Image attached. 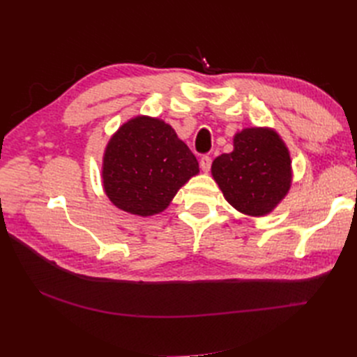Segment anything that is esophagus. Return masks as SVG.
Segmentation results:
<instances>
[{
	"label": "esophagus",
	"mask_w": 357,
	"mask_h": 357,
	"mask_svg": "<svg viewBox=\"0 0 357 357\" xmlns=\"http://www.w3.org/2000/svg\"><path fill=\"white\" fill-rule=\"evenodd\" d=\"M199 165H201V168H202L204 172H208L210 168H211V156L204 155V156L201 158V160H199Z\"/></svg>",
	"instance_id": "34e87169"
}]
</instances>
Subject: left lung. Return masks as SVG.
I'll use <instances>...</instances> for the list:
<instances>
[{
  "label": "left lung",
  "instance_id": "1",
  "mask_svg": "<svg viewBox=\"0 0 357 357\" xmlns=\"http://www.w3.org/2000/svg\"><path fill=\"white\" fill-rule=\"evenodd\" d=\"M213 177L232 207L248 215L273 211L290 189L289 150L268 128H245L234 137V150L213 160Z\"/></svg>",
  "mask_w": 357,
  "mask_h": 357
}]
</instances>
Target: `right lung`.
<instances>
[{
  "mask_svg": "<svg viewBox=\"0 0 357 357\" xmlns=\"http://www.w3.org/2000/svg\"><path fill=\"white\" fill-rule=\"evenodd\" d=\"M198 172L195 155L174 129L159 119L138 116L107 144L102 183L116 207L144 218L164 211Z\"/></svg>",
  "mask_w": 357,
  "mask_h": 357,
  "instance_id": "right-lung-1",
  "label": "right lung"
}]
</instances>
